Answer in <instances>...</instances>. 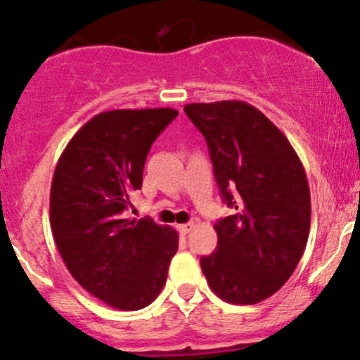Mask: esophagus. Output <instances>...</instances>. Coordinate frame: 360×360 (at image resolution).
I'll return each mask as SVG.
<instances>
[{
  "mask_svg": "<svg viewBox=\"0 0 360 360\" xmlns=\"http://www.w3.org/2000/svg\"><path fill=\"white\" fill-rule=\"evenodd\" d=\"M195 228V224L193 223H187V224H179V231L180 234H188L192 231V229Z\"/></svg>",
  "mask_w": 360,
  "mask_h": 360,
  "instance_id": "obj_1",
  "label": "esophagus"
}]
</instances>
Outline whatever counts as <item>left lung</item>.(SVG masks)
Instances as JSON below:
<instances>
[{
	"mask_svg": "<svg viewBox=\"0 0 360 360\" xmlns=\"http://www.w3.org/2000/svg\"><path fill=\"white\" fill-rule=\"evenodd\" d=\"M185 114L205 137L217 187L233 216L214 224L217 248L200 258L214 294L257 304L292 276L308 243L311 197L288 137L240 100L188 103Z\"/></svg>",
	"mask_w": 360,
	"mask_h": 360,
	"instance_id": "left-lung-1",
	"label": "left lung"
}]
</instances>
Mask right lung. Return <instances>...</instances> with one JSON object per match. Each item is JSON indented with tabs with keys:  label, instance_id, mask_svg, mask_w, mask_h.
I'll return each instance as SVG.
<instances>
[{
	"label": "right lung",
	"instance_id": "obj_1",
	"mask_svg": "<svg viewBox=\"0 0 360 360\" xmlns=\"http://www.w3.org/2000/svg\"><path fill=\"white\" fill-rule=\"evenodd\" d=\"M176 115L173 108L102 112L72 136L54 169L56 246L76 282L112 308L151 304L179 250L173 228L122 214L143 185L151 144Z\"/></svg>",
	"mask_w": 360,
	"mask_h": 360
}]
</instances>
